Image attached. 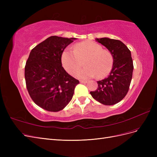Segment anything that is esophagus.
<instances>
[{"label":"esophagus","instance_id":"1","mask_svg":"<svg viewBox=\"0 0 157 157\" xmlns=\"http://www.w3.org/2000/svg\"><path fill=\"white\" fill-rule=\"evenodd\" d=\"M87 80H80V83H87Z\"/></svg>","mask_w":157,"mask_h":157}]
</instances>
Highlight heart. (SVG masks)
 <instances>
[{"label":"heart","instance_id":"obj_1","mask_svg":"<svg viewBox=\"0 0 157 157\" xmlns=\"http://www.w3.org/2000/svg\"><path fill=\"white\" fill-rule=\"evenodd\" d=\"M85 67L77 71L75 76L86 79L107 76L113 67V56L110 52L103 49L97 42L86 40L78 42L73 46V50L65 49L61 55V63L67 72L73 75L83 65Z\"/></svg>","mask_w":157,"mask_h":157}]
</instances>
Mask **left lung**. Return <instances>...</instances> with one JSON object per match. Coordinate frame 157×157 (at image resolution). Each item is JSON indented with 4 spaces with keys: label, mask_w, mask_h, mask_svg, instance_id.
<instances>
[{
    "label": "left lung",
    "mask_w": 157,
    "mask_h": 157,
    "mask_svg": "<svg viewBox=\"0 0 157 157\" xmlns=\"http://www.w3.org/2000/svg\"><path fill=\"white\" fill-rule=\"evenodd\" d=\"M96 40L110 51L114 61L110 75L98 81L97 90L90 92V94L103 105H115L126 96L129 90L134 69L131 52L121 40L109 38L96 39Z\"/></svg>",
    "instance_id": "1"
}]
</instances>
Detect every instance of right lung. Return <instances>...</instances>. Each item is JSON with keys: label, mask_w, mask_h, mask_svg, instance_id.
Listing matches in <instances>:
<instances>
[{"label": "right lung", "mask_w": 157, "mask_h": 157, "mask_svg": "<svg viewBox=\"0 0 157 157\" xmlns=\"http://www.w3.org/2000/svg\"><path fill=\"white\" fill-rule=\"evenodd\" d=\"M75 38L52 36L30 52L25 67V78L29 96L38 106L58 112L73 98L78 80L62 67L61 55Z\"/></svg>", "instance_id": "1"}]
</instances>
